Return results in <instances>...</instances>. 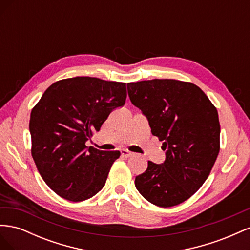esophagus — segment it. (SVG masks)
Here are the masks:
<instances>
[{"instance_id":"obj_1","label":"esophagus","mask_w":250,"mask_h":250,"mask_svg":"<svg viewBox=\"0 0 250 250\" xmlns=\"http://www.w3.org/2000/svg\"><path fill=\"white\" fill-rule=\"evenodd\" d=\"M121 154H122V156H125V157H129L131 155H133L132 152H130V151H128L126 149H122L121 150Z\"/></svg>"}]
</instances>
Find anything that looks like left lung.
Listing matches in <instances>:
<instances>
[{
  "mask_svg": "<svg viewBox=\"0 0 250 250\" xmlns=\"http://www.w3.org/2000/svg\"><path fill=\"white\" fill-rule=\"evenodd\" d=\"M131 103L145 115L151 132L163 141L166 160L148 162L134 185L161 208L186 201L208 177L220 150L218 111L191 82L153 79L127 83Z\"/></svg>",
  "mask_w": 250,
  "mask_h": 250,
  "instance_id": "obj_1",
  "label": "left lung"
}]
</instances>
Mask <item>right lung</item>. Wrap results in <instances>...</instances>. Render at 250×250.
I'll list each match as a JSON object with an SVG mask.
<instances>
[{"label":"right lung","mask_w":250,"mask_h":250,"mask_svg":"<svg viewBox=\"0 0 250 250\" xmlns=\"http://www.w3.org/2000/svg\"><path fill=\"white\" fill-rule=\"evenodd\" d=\"M126 97L124 82L75 77L53 83L33 107L31 154L44 183L60 197L83 201L104 187L120 151H101L85 142Z\"/></svg>","instance_id":"1"}]
</instances>
